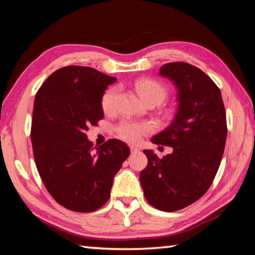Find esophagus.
<instances>
[{
	"label": "esophagus",
	"instance_id": "esophagus-1",
	"mask_svg": "<svg viewBox=\"0 0 255 255\" xmlns=\"http://www.w3.org/2000/svg\"><path fill=\"white\" fill-rule=\"evenodd\" d=\"M130 152L131 153H137V152H139V148L136 147V146H130Z\"/></svg>",
	"mask_w": 255,
	"mask_h": 255
}]
</instances>
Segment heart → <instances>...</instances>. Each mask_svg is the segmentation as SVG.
<instances>
[{
  "label": "heart",
  "instance_id": "obj_1",
  "mask_svg": "<svg viewBox=\"0 0 255 255\" xmlns=\"http://www.w3.org/2000/svg\"><path fill=\"white\" fill-rule=\"evenodd\" d=\"M136 89L146 103L154 102L156 105H159V103L165 100L167 96L166 89L161 83L154 80L138 81L136 83ZM118 96L119 89L117 86H112L103 93L101 107L106 114H114L117 109ZM150 130H152V127L147 123H136L129 122V120H125V122L120 123L116 128L118 136L122 139L129 141V143H138L140 138L146 133H148Z\"/></svg>",
  "mask_w": 255,
  "mask_h": 255
}]
</instances>
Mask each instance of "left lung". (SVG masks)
<instances>
[{"label": "left lung", "mask_w": 255, "mask_h": 255, "mask_svg": "<svg viewBox=\"0 0 255 255\" xmlns=\"http://www.w3.org/2000/svg\"><path fill=\"white\" fill-rule=\"evenodd\" d=\"M159 75L173 81L179 106L170 126L150 140L173 152L158 158L145 149L148 163L139 180L146 200L171 213L200 199L213 183L225 148L226 111L221 90L198 67L167 63Z\"/></svg>", "instance_id": "obj_1"}]
</instances>
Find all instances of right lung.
Here are the masks:
<instances>
[{"instance_id": "add662e5", "label": "right lung", "mask_w": 255, "mask_h": 255, "mask_svg": "<svg viewBox=\"0 0 255 255\" xmlns=\"http://www.w3.org/2000/svg\"><path fill=\"white\" fill-rule=\"evenodd\" d=\"M116 77L86 66L48 76L34 98L31 143L37 170L50 196L77 213H91L110 197L115 175L130 150L109 139L94 147L86 130L103 118L101 99Z\"/></svg>"}]
</instances>
